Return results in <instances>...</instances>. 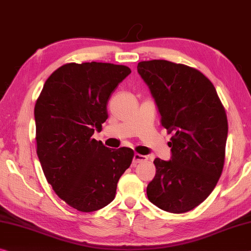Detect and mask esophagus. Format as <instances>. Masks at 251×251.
<instances>
[{
    "label": "esophagus",
    "mask_w": 251,
    "mask_h": 251,
    "mask_svg": "<svg viewBox=\"0 0 251 251\" xmlns=\"http://www.w3.org/2000/svg\"><path fill=\"white\" fill-rule=\"evenodd\" d=\"M146 160H147V156H145V155H142V154H138V153L134 154L133 162L135 163V164H137V163H141L143 161H146Z\"/></svg>",
    "instance_id": "esophagus-1"
}]
</instances>
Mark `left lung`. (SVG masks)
<instances>
[{
  "instance_id": "obj_1",
  "label": "left lung",
  "mask_w": 251,
  "mask_h": 251,
  "mask_svg": "<svg viewBox=\"0 0 251 251\" xmlns=\"http://www.w3.org/2000/svg\"><path fill=\"white\" fill-rule=\"evenodd\" d=\"M141 75L155 98L162 126L172 134V158H155L146 189L164 211L188 212L216 188L226 158L228 119L213 83L192 67L168 60L141 61Z\"/></svg>"
}]
</instances>
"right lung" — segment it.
Masks as SVG:
<instances>
[{
    "mask_svg": "<svg viewBox=\"0 0 251 251\" xmlns=\"http://www.w3.org/2000/svg\"><path fill=\"white\" fill-rule=\"evenodd\" d=\"M132 71L104 62L66 63L47 79L34 107L37 154L54 193L78 211L114 200L134 151L108 149L93 138L108 118L111 93Z\"/></svg>",
    "mask_w": 251,
    "mask_h": 251,
    "instance_id": "right-lung-1",
    "label": "right lung"
}]
</instances>
